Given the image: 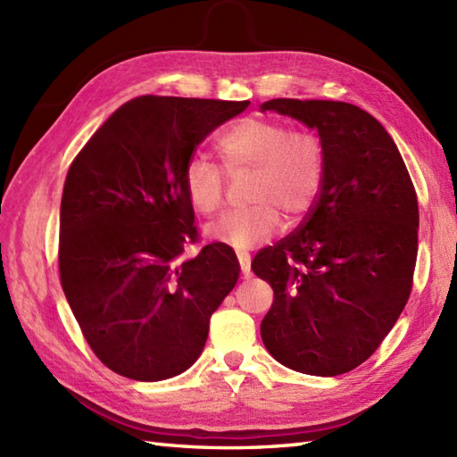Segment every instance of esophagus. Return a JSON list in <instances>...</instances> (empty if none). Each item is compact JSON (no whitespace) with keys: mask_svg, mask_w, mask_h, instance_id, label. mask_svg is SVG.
<instances>
[{"mask_svg":"<svg viewBox=\"0 0 457 457\" xmlns=\"http://www.w3.org/2000/svg\"><path fill=\"white\" fill-rule=\"evenodd\" d=\"M237 261H239L241 273H244L245 278H249V275H251V257H249V253H237Z\"/></svg>","mask_w":457,"mask_h":457,"instance_id":"esophagus-1","label":"esophagus"}]
</instances>
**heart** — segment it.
Masks as SVG:
<instances>
[{"mask_svg":"<svg viewBox=\"0 0 457 457\" xmlns=\"http://www.w3.org/2000/svg\"><path fill=\"white\" fill-rule=\"evenodd\" d=\"M216 149L229 177L251 172L245 210L223 213L208 226L212 239L237 251L251 249L277 229L280 212L288 218L306 213L324 179V151L308 131H293L269 118H245L223 131ZM226 179L216 162L194 157L184 169V192L190 206L212 216L223 204Z\"/></svg>","mask_w":457,"mask_h":457,"instance_id":"heart-1","label":"heart"}]
</instances>
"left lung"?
Returning <instances> with one entry per match:
<instances>
[{"mask_svg":"<svg viewBox=\"0 0 457 457\" xmlns=\"http://www.w3.org/2000/svg\"><path fill=\"white\" fill-rule=\"evenodd\" d=\"M267 110L318 131L324 179L296 231L251 263L275 293L261 337L278 363L336 377L375 353L411 296L419 200L399 149L371 113L290 98L269 100Z\"/></svg>","mask_w":457,"mask_h":457,"instance_id":"left-lung-1","label":"left lung"}]
</instances>
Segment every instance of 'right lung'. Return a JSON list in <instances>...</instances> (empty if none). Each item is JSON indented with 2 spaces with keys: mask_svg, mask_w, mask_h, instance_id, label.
Segmentation results:
<instances>
[{
  "mask_svg": "<svg viewBox=\"0 0 457 457\" xmlns=\"http://www.w3.org/2000/svg\"><path fill=\"white\" fill-rule=\"evenodd\" d=\"M249 102L141 96L115 110L68 169L58 270L86 342L112 371L162 381L200 357L210 316L239 278L220 241L194 259L184 169Z\"/></svg>",
  "mask_w": 457,
  "mask_h": 457,
  "instance_id": "add662e5",
  "label": "right lung"
}]
</instances>
